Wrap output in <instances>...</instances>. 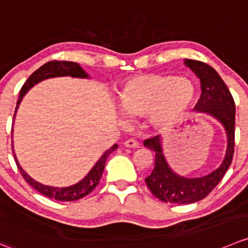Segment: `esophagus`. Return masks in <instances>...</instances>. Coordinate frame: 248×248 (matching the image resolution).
<instances>
[{
  "instance_id": "esophagus-1",
  "label": "esophagus",
  "mask_w": 248,
  "mask_h": 248,
  "mask_svg": "<svg viewBox=\"0 0 248 248\" xmlns=\"http://www.w3.org/2000/svg\"><path fill=\"white\" fill-rule=\"evenodd\" d=\"M124 146H127V148H139V143L136 140V139H127L126 141H124Z\"/></svg>"
}]
</instances>
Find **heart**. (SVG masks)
<instances>
[{"instance_id": "heart-1", "label": "heart", "mask_w": 248, "mask_h": 248, "mask_svg": "<svg viewBox=\"0 0 248 248\" xmlns=\"http://www.w3.org/2000/svg\"><path fill=\"white\" fill-rule=\"evenodd\" d=\"M195 98L186 78L151 74L127 81L119 92V105L127 116L145 117L150 126L165 128L178 121Z\"/></svg>"}]
</instances>
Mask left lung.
I'll return each instance as SVG.
<instances>
[{"label": "left lung", "mask_w": 248, "mask_h": 248, "mask_svg": "<svg viewBox=\"0 0 248 248\" xmlns=\"http://www.w3.org/2000/svg\"><path fill=\"white\" fill-rule=\"evenodd\" d=\"M186 66L198 75L201 82V98L196 110L212 115L222 122L227 133V151L219 167L201 178L179 177L172 172L162 155L160 136L146 138L144 146L155 153V163L150 175L145 178L154 196L163 202L193 203L205 199L219 184L232 162L235 151V102L229 88L212 66L199 60H185Z\"/></svg>", "instance_id": "left-lung-1"}]
</instances>
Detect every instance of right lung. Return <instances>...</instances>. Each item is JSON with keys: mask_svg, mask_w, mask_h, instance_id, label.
I'll use <instances>...</instances> for the list:
<instances>
[{"mask_svg": "<svg viewBox=\"0 0 248 248\" xmlns=\"http://www.w3.org/2000/svg\"><path fill=\"white\" fill-rule=\"evenodd\" d=\"M57 76L87 78V74L82 70V68H81L78 64L74 63V62H66V60H52V62H48L45 65H42L41 68H38L37 70L33 71V73L29 76L28 80L25 81V83H24L23 87H21L20 93H19L16 111L19 107V103L23 99L24 94H25L33 85L38 83L40 81L46 80V78H57ZM14 116H16V114H14ZM117 148H119V145H117V144H114L109 150L105 151L104 155L98 160V162L93 166V168L90 170V173H88L81 182H78V184L75 185H71V186H68V188H53V186H47V185L37 183L36 180H33L32 178L29 177V175L24 172L23 168L19 166L16 155H14V160H16V167H18L21 177L25 179L26 183H29V184H30L35 190H37L40 194L47 196V198L55 199V200L58 201H76L78 200V199L85 198V196L88 195L90 193H92L93 189L99 184V180L100 178H102L103 170H104L105 167V162H107L110 154H111L112 151L116 150Z\"/></svg>", "mask_w": 248, "mask_h": 248, "instance_id": "add662e5", "label": "right lung"}]
</instances>
